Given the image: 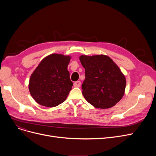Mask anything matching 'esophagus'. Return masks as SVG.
<instances>
[{
  "mask_svg": "<svg viewBox=\"0 0 156 156\" xmlns=\"http://www.w3.org/2000/svg\"><path fill=\"white\" fill-rule=\"evenodd\" d=\"M74 87H81V82L80 81H75V83H74Z\"/></svg>",
  "mask_w": 156,
  "mask_h": 156,
  "instance_id": "34e87169",
  "label": "esophagus"
}]
</instances>
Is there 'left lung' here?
<instances>
[{
	"instance_id": "1",
	"label": "left lung",
	"mask_w": 156,
	"mask_h": 156,
	"mask_svg": "<svg viewBox=\"0 0 156 156\" xmlns=\"http://www.w3.org/2000/svg\"><path fill=\"white\" fill-rule=\"evenodd\" d=\"M85 79L81 85L85 99L96 108L108 109L125 94L126 79L118 66L104 55H81Z\"/></svg>"
}]
</instances>
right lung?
Segmentation results:
<instances>
[{
    "instance_id": "add662e5",
    "label": "right lung",
    "mask_w": 156,
    "mask_h": 156,
    "mask_svg": "<svg viewBox=\"0 0 156 156\" xmlns=\"http://www.w3.org/2000/svg\"><path fill=\"white\" fill-rule=\"evenodd\" d=\"M70 57L53 54L46 57L32 73L29 90L34 99L45 107L62 103L71 90L68 66Z\"/></svg>"
}]
</instances>
